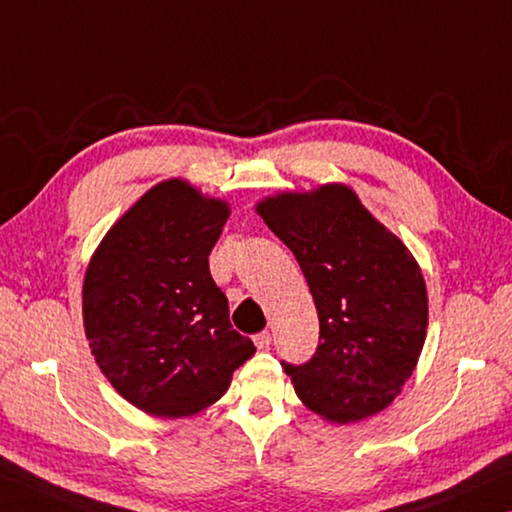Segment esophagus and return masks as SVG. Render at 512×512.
I'll return each mask as SVG.
<instances>
[{
  "instance_id": "obj_1",
  "label": "esophagus",
  "mask_w": 512,
  "mask_h": 512,
  "mask_svg": "<svg viewBox=\"0 0 512 512\" xmlns=\"http://www.w3.org/2000/svg\"><path fill=\"white\" fill-rule=\"evenodd\" d=\"M271 332H259V334H255V345L259 350H268L271 348Z\"/></svg>"
}]
</instances>
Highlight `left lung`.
I'll use <instances>...</instances> for the list:
<instances>
[{"instance_id":"8db88e82","label":"left lung","mask_w":512,"mask_h":512,"mask_svg":"<svg viewBox=\"0 0 512 512\" xmlns=\"http://www.w3.org/2000/svg\"><path fill=\"white\" fill-rule=\"evenodd\" d=\"M257 214L296 255L316 302L314 357L282 361L298 397L339 424L386 409L427 336V287L409 248L345 185L264 198Z\"/></svg>"}]
</instances>
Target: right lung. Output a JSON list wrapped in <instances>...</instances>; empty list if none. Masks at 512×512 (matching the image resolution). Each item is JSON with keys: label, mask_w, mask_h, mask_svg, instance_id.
I'll use <instances>...</instances> for the list:
<instances>
[{"label": "right lung", "mask_w": 512, "mask_h": 512, "mask_svg": "<svg viewBox=\"0 0 512 512\" xmlns=\"http://www.w3.org/2000/svg\"><path fill=\"white\" fill-rule=\"evenodd\" d=\"M230 207L185 180L151 187L112 225L83 282V325L115 391L160 418L203 411L255 354L210 275Z\"/></svg>", "instance_id": "1"}]
</instances>
